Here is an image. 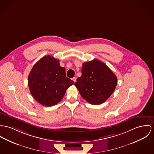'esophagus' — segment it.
Returning <instances> with one entry per match:
<instances>
[{
	"label": "esophagus",
	"instance_id": "esophagus-1",
	"mask_svg": "<svg viewBox=\"0 0 154 154\" xmlns=\"http://www.w3.org/2000/svg\"><path fill=\"white\" fill-rule=\"evenodd\" d=\"M72 80H73V82H74V83H75V82H76V80H77V79H76V77H73V78L72 79Z\"/></svg>",
	"mask_w": 154,
	"mask_h": 154
}]
</instances>
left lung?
I'll return each mask as SVG.
<instances>
[{
    "label": "left lung",
    "instance_id": "obj_1",
    "mask_svg": "<svg viewBox=\"0 0 154 154\" xmlns=\"http://www.w3.org/2000/svg\"><path fill=\"white\" fill-rule=\"evenodd\" d=\"M82 74L74 85L83 98L91 104L99 105L104 103L116 89V75L106 64L98 60L84 63Z\"/></svg>",
    "mask_w": 154,
    "mask_h": 154
}]
</instances>
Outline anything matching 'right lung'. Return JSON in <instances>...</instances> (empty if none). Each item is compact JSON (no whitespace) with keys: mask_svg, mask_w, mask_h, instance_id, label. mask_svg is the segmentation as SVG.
Returning a JSON list of instances; mask_svg holds the SVG:
<instances>
[{"mask_svg":"<svg viewBox=\"0 0 154 154\" xmlns=\"http://www.w3.org/2000/svg\"><path fill=\"white\" fill-rule=\"evenodd\" d=\"M74 83L66 77V69L60 66L59 61L49 55L39 60L28 76L30 93L38 103L46 106L59 103Z\"/></svg>","mask_w":154,"mask_h":154,"instance_id":"1","label":"right lung"}]
</instances>
